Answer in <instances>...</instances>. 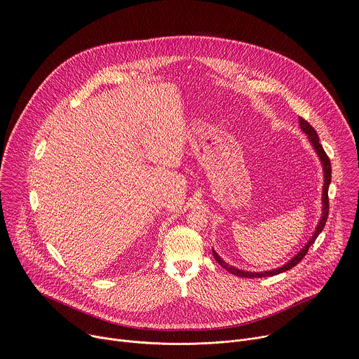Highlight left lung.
<instances>
[{"mask_svg":"<svg viewBox=\"0 0 359 359\" xmlns=\"http://www.w3.org/2000/svg\"><path fill=\"white\" fill-rule=\"evenodd\" d=\"M299 128H301V130L308 136L309 142L312 144V147L315 148V151H316V154H318V156H319V159H320V162H322V166H323L325 183H323V193H322V204H323V205H322V216H320V220H319V223H318V226H316V229H315V233L312 234L311 240L304 245V248H302L297 255H294V258H291V259L287 262L286 265H283V266H280V268H278V269H272V271H266V272H245V271H240V269H237V268H234V266L227 265V264L216 254L215 250H212V254H214V258H215L216 262H217L223 269H226L227 272H230V273L234 275V276L251 278V279H252V278L275 276V275H279V273H282V272L290 271V269L294 268L298 262H301V259L305 257V254L308 252L309 247L315 243L316 237L319 236V233L323 230V227H325V224H326V220H327V216H329V196H327V191H329V184H330V180H332V165H330V159H329V156L326 155L323 147L319 143V137H318L316 130H315L305 119H302V118H299Z\"/></svg>","mask_w":359,"mask_h":359,"instance_id":"obj_1","label":"left lung"}]
</instances>
